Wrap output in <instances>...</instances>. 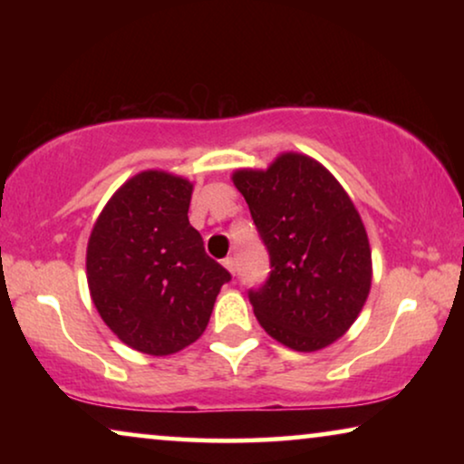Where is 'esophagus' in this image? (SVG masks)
I'll return each instance as SVG.
<instances>
[{"mask_svg":"<svg viewBox=\"0 0 464 464\" xmlns=\"http://www.w3.org/2000/svg\"><path fill=\"white\" fill-rule=\"evenodd\" d=\"M221 264H224V268L234 276V272H237V264H234V257H226Z\"/></svg>","mask_w":464,"mask_h":464,"instance_id":"esophagus-1","label":"esophagus"}]
</instances>
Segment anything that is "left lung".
Returning a JSON list of instances; mask_svg holds the SVG:
<instances>
[{
    "label": "left lung",
    "mask_w": 464,
    "mask_h": 464,
    "mask_svg": "<svg viewBox=\"0 0 464 464\" xmlns=\"http://www.w3.org/2000/svg\"><path fill=\"white\" fill-rule=\"evenodd\" d=\"M232 181L270 253V278L249 291L259 325L297 353L334 344L372 289L370 238L351 196L300 151H283L268 169H237Z\"/></svg>",
    "instance_id": "left-lung-1"
}]
</instances>
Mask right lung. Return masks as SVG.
<instances>
[{
    "mask_svg": "<svg viewBox=\"0 0 464 464\" xmlns=\"http://www.w3.org/2000/svg\"><path fill=\"white\" fill-rule=\"evenodd\" d=\"M192 189L181 175L141 170L113 192L88 238L94 308L126 346L151 357L198 340L230 281L189 226Z\"/></svg>",
    "mask_w": 464,
    "mask_h": 464,
    "instance_id": "obj_1",
    "label": "right lung"
}]
</instances>
